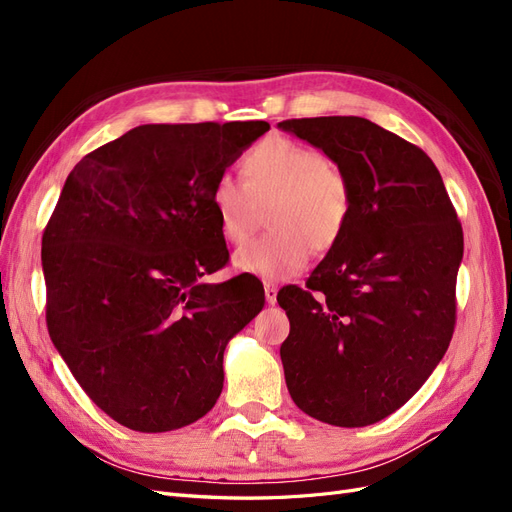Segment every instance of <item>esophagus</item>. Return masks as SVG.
Here are the masks:
<instances>
[{"label":"esophagus","mask_w":512,"mask_h":512,"mask_svg":"<svg viewBox=\"0 0 512 512\" xmlns=\"http://www.w3.org/2000/svg\"><path fill=\"white\" fill-rule=\"evenodd\" d=\"M265 299L269 305L277 303V286L275 284H271V282L265 284Z\"/></svg>","instance_id":"obj_1"}]
</instances>
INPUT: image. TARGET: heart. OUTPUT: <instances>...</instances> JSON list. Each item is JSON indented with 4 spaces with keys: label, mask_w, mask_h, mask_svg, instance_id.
Listing matches in <instances>:
<instances>
[{
    "label": "heart",
    "mask_w": 512,
    "mask_h": 512,
    "mask_svg": "<svg viewBox=\"0 0 512 512\" xmlns=\"http://www.w3.org/2000/svg\"><path fill=\"white\" fill-rule=\"evenodd\" d=\"M243 178L220 173L211 185V207L222 237L241 243L254 230L260 207L267 209L269 232L235 252V267L265 280H288L301 273L312 247L327 252L344 235L352 190L342 166L324 153L271 136L243 160Z\"/></svg>",
    "instance_id": "1"
}]
</instances>
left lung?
I'll return each instance as SVG.
<instances>
[{
	"label": "left lung",
	"mask_w": 512,
	"mask_h": 512,
	"mask_svg": "<svg viewBox=\"0 0 512 512\" xmlns=\"http://www.w3.org/2000/svg\"><path fill=\"white\" fill-rule=\"evenodd\" d=\"M350 181L344 235L286 286L280 348L288 393L305 414L365 427L399 410L442 361L455 331L463 232L423 149L363 117L286 119Z\"/></svg>",
	"instance_id": "1"
}]
</instances>
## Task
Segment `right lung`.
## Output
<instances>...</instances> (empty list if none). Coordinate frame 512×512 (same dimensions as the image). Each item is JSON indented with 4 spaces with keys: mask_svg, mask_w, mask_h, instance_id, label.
Segmentation results:
<instances>
[{
    "mask_svg": "<svg viewBox=\"0 0 512 512\" xmlns=\"http://www.w3.org/2000/svg\"><path fill=\"white\" fill-rule=\"evenodd\" d=\"M267 121L147 123L74 166L42 235L46 327L94 404L160 433L205 416L224 350L265 305L228 262L211 185Z\"/></svg>",
    "mask_w": 512,
    "mask_h": 512,
    "instance_id": "add662e5",
    "label": "right lung"
}]
</instances>
